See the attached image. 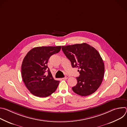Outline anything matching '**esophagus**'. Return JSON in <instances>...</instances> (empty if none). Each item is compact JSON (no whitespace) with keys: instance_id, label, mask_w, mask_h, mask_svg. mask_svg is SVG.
I'll return each mask as SVG.
<instances>
[{"instance_id":"obj_1","label":"esophagus","mask_w":127,"mask_h":127,"mask_svg":"<svg viewBox=\"0 0 127 127\" xmlns=\"http://www.w3.org/2000/svg\"><path fill=\"white\" fill-rule=\"evenodd\" d=\"M69 78V76H65V77H64V78H63L62 79H68Z\"/></svg>"}]
</instances>
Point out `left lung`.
<instances>
[{
  "instance_id": "8db88e82",
  "label": "left lung",
  "mask_w": 127,
  "mask_h": 127,
  "mask_svg": "<svg viewBox=\"0 0 127 127\" xmlns=\"http://www.w3.org/2000/svg\"><path fill=\"white\" fill-rule=\"evenodd\" d=\"M62 49L72 67L79 69L73 91L83 96L94 94L101 84L104 73V64L98 52L85 43L62 46Z\"/></svg>"
}]
</instances>
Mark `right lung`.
Wrapping results in <instances>:
<instances>
[{
    "mask_svg": "<svg viewBox=\"0 0 127 127\" xmlns=\"http://www.w3.org/2000/svg\"><path fill=\"white\" fill-rule=\"evenodd\" d=\"M61 46H43L31 50L22 64L23 81L30 93L40 97H47L55 92L59 81L54 79L47 66L50 57L58 53ZM48 70V75L45 72Z\"/></svg>",
    "mask_w": 127,
    "mask_h": 127,
    "instance_id": "obj_1",
    "label": "right lung"
}]
</instances>
